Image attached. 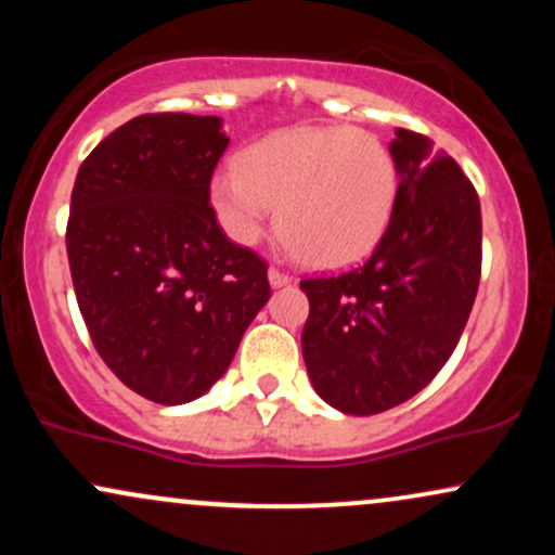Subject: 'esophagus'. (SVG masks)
Listing matches in <instances>:
<instances>
[{
    "instance_id": "esophagus-1",
    "label": "esophagus",
    "mask_w": 555,
    "mask_h": 555,
    "mask_svg": "<svg viewBox=\"0 0 555 555\" xmlns=\"http://www.w3.org/2000/svg\"><path fill=\"white\" fill-rule=\"evenodd\" d=\"M269 282H271V286H286V284H292V276L286 271L276 269V266H271V269H269Z\"/></svg>"
}]
</instances>
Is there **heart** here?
Instances as JSON below:
<instances>
[{
	"instance_id": "heart-1",
	"label": "heart",
	"mask_w": 555,
	"mask_h": 555,
	"mask_svg": "<svg viewBox=\"0 0 555 555\" xmlns=\"http://www.w3.org/2000/svg\"><path fill=\"white\" fill-rule=\"evenodd\" d=\"M399 167L373 132L292 127L250 145L211 180L224 232L253 245L276 208V234L302 263L344 269L371 256L391 224Z\"/></svg>"
}]
</instances>
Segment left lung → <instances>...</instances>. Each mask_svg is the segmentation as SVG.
<instances>
[{
	"label": "left lung",
	"mask_w": 555,
	"mask_h": 555,
	"mask_svg": "<svg viewBox=\"0 0 555 555\" xmlns=\"http://www.w3.org/2000/svg\"><path fill=\"white\" fill-rule=\"evenodd\" d=\"M399 195L373 256L339 276L302 279V358L323 401L378 415L412 399L454 352L480 286V197L451 156L397 130Z\"/></svg>",
	"instance_id": "left-lung-1"
}]
</instances>
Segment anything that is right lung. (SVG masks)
<instances>
[{
    "instance_id": "right-lung-1",
    "label": "right lung",
    "mask_w": 555,
    "mask_h": 555,
    "mask_svg": "<svg viewBox=\"0 0 555 555\" xmlns=\"http://www.w3.org/2000/svg\"><path fill=\"white\" fill-rule=\"evenodd\" d=\"M219 117L140 114L80 164L67 258L95 352L156 404L206 393L269 302V263L221 232Z\"/></svg>"
}]
</instances>
